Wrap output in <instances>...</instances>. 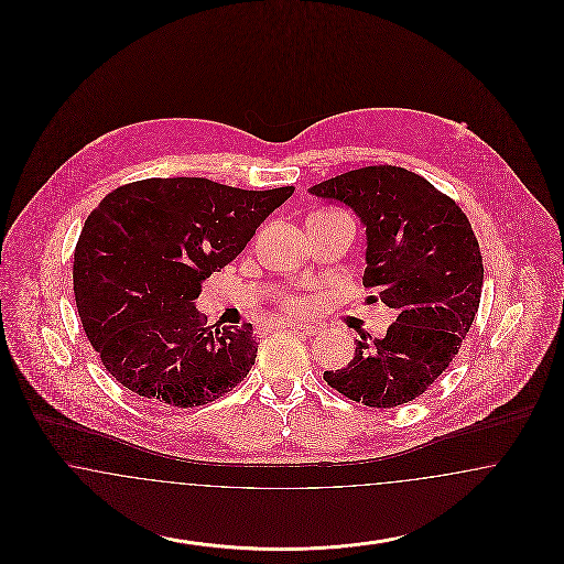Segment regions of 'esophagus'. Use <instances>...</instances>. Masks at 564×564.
<instances>
[{
	"label": "esophagus",
	"mask_w": 564,
	"mask_h": 564,
	"mask_svg": "<svg viewBox=\"0 0 564 564\" xmlns=\"http://www.w3.org/2000/svg\"><path fill=\"white\" fill-rule=\"evenodd\" d=\"M288 327L295 329V332H302L306 336H317L319 334V325H315V323L288 322Z\"/></svg>",
	"instance_id": "34e87169"
}]
</instances>
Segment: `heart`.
<instances>
[{
	"label": "heart",
	"mask_w": 564,
	"mask_h": 564,
	"mask_svg": "<svg viewBox=\"0 0 564 564\" xmlns=\"http://www.w3.org/2000/svg\"><path fill=\"white\" fill-rule=\"evenodd\" d=\"M304 306H306L304 300H292V302H290V308H292V311H302Z\"/></svg>",
	"instance_id": "1"
}]
</instances>
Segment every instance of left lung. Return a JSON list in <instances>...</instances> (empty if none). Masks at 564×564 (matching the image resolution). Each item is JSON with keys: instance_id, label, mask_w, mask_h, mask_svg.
<instances>
[{"instance_id": "1", "label": "left lung", "mask_w": 564, "mask_h": 564, "mask_svg": "<svg viewBox=\"0 0 564 564\" xmlns=\"http://www.w3.org/2000/svg\"><path fill=\"white\" fill-rule=\"evenodd\" d=\"M366 228L364 285L398 313L380 340L361 334L325 382L352 402L395 408L423 395L455 359L480 306L484 267L467 215L402 166H364L308 188Z\"/></svg>"}]
</instances>
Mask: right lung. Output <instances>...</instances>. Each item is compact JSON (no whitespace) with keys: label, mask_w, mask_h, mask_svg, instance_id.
<instances>
[{"label":"right lung","mask_w":564,"mask_h":564,"mask_svg":"<svg viewBox=\"0 0 564 564\" xmlns=\"http://www.w3.org/2000/svg\"><path fill=\"white\" fill-rule=\"evenodd\" d=\"M294 194L203 177H152L109 192L88 215L74 256L82 327L109 375L152 402H215L249 375L251 323L205 327L203 281L230 264L258 226Z\"/></svg>","instance_id":"add662e5"}]
</instances>
